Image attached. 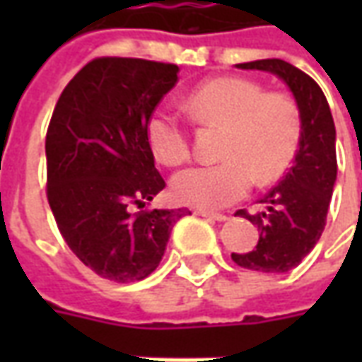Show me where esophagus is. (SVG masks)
<instances>
[{
	"instance_id": "obj_1",
	"label": "esophagus",
	"mask_w": 362,
	"mask_h": 362,
	"mask_svg": "<svg viewBox=\"0 0 362 362\" xmlns=\"http://www.w3.org/2000/svg\"><path fill=\"white\" fill-rule=\"evenodd\" d=\"M196 215H202V217H207V219H211V221H227L228 217L225 215V213H217V211H207V209H196Z\"/></svg>"
}]
</instances>
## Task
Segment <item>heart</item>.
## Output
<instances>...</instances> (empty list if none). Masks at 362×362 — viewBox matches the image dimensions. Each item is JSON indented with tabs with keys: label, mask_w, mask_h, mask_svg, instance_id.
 Masks as SVG:
<instances>
[{
	"label": "heart",
	"mask_w": 362,
	"mask_h": 362,
	"mask_svg": "<svg viewBox=\"0 0 362 362\" xmlns=\"http://www.w3.org/2000/svg\"><path fill=\"white\" fill-rule=\"evenodd\" d=\"M184 106L204 126H223L219 163L174 174L173 196L186 205L217 209L235 204L258 184L279 180L295 163L303 141V114L293 96L267 90L246 77H217L192 90ZM147 145L160 165L178 166L192 153L182 119L153 112L145 126Z\"/></svg>",
	"instance_id": "heart-1"
}]
</instances>
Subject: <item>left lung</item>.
<instances>
[{
  "label": "left lung",
  "mask_w": 362,
  "mask_h": 362,
  "mask_svg": "<svg viewBox=\"0 0 362 362\" xmlns=\"http://www.w3.org/2000/svg\"><path fill=\"white\" fill-rule=\"evenodd\" d=\"M240 69H262L287 83L303 114L300 149L283 180L259 204L264 211H236L258 227L256 248L233 254L236 266L262 273H285L296 267L316 246L326 227L327 209L337 176L335 126L329 104L310 75L285 59H256L236 64Z\"/></svg>",
  "instance_id": "left-lung-1"
}]
</instances>
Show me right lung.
I'll return each mask as SVG.
<instances>
[{
    "label": "right lung",
    "instance_id": "obj_1",
    "mask_svg": "<svg viewBox=\"0 0 362 362\" xmlns=\"http://www.w3.org/2000/svg\"><path fill=\"white\" fill-rule=\"evenodd\" d=\"M178 66L95 58L59 95L46 132V196L67 246L103 279L141 281L184 209H149L166 184L145 126Z\"/></svg>",
    "mask_w": 362,
    "mask_h": 362
}]
</instances>
